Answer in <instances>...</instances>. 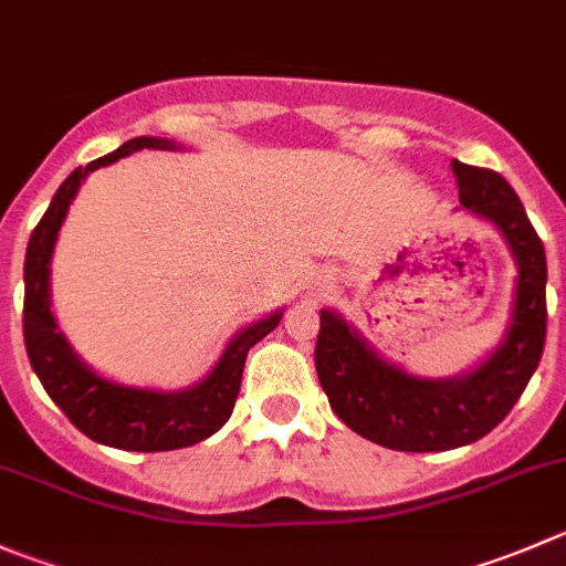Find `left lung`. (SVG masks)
<instances>
[{"instance_id": "left-lung-1", "label": "left lung", "mask_w": 566, "mask_h": 566, "mask_svg": "<svg viewBox=\"0 0 566 566\" xmlns=\"http://www.w3.org/2000/svg\"><path fill=\"white\" fill-rule=\"evenodd\" d=\"M453 174L464 210L495 223L517 256L506 343L470 376L429 381L381 361L334 312H321L315 367L323 392L350 431L389 451H451L486 437L528 387L545 348V245L523 201L492 168L453 160Z\"/></svg>"}]
</instances>
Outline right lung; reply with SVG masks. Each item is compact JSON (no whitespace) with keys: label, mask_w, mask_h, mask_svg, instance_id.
Returning <instances> with one entry per match:
<instances>
[{"label":"right lung","mask_w":566,"mask_h":566,"mask_svg":"<svg viewBox=\"0 0 566 566\" xmlns=\"http://www.w3.org/2000/svg\"><path fill=\"white\" fill-rule=\"evenodd\" d=\"M137 149H174V144L163 137H132L109 155L71 171L38 227L32 229L24 260V345L32 370L41 378L49 398L63 409V415L82 434L102 446L120 448V451L155 453L190 448L221 429L238 400L240 378H243V365L251 345L271 334L282 315L276 312V315L240 332L229 343L216 370L199 387L185 389V392L166 395L151 392V389L120 387L107 378H98L76 359L49 312V260H52L54 240H57L60 223L69 212L71 199L80 190L82 179L96 171L98 166H107Z\"/></svg>","instance_id":"1"}]
</instances>
